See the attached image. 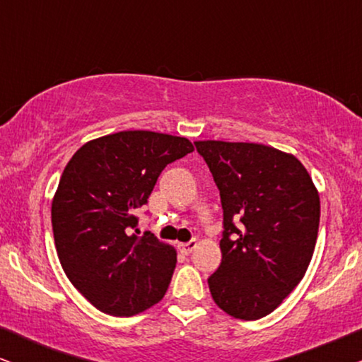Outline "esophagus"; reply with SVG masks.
<instances>
[{"instance_id":"esophagus-1","label":"esophagus","mask_w":362,"mask_h":362,"mask_svg":"<svg viewBox=\"0 0 362 362\" xmlns=\"http://www.w3.org/2000/svg\"><path fill=\"white\" fill-rule=\"evenodd\" d=\"M177 247H180V250L182 252V254L189 255L191 252L194 250L196 247H197V242H196V239H192V240H189V242H185V244H180Z\"/></svg>"}]
</instances>
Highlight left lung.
<instances>
[{
	"mask_svg": "<svg viewBox=\"0 0 362 362\" xmlns=\"http://www.w3.org/2000/svg\"><path fill=\"white\" fill-rule=\"evenodd\" d=\"M219 189V269L207 279L216 305L239 320L272 313L313 257L320 196L295 156L257 143L196 141Z\"/></svg>",
	"mask_w": 362,
	"mask_h": 362,
	"instance_id": "left-lung-1",
	"label": "left lung"
}]
</instances>
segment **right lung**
<instances>
[{
	"label": "right lung",
	"mask_w": 362,
	"mask_h": 362,
	"mask_svg": "<svg viewBox=\"0 0 362 362\" xmlns=\"http://www.w3.org/2000/svg\"><path fill=\"white\" fill-rule=\"evenodd\" d=\"M194 150L182 136L130 130L78 148L52 201L59 260L72 285L113 316H132L165 296L176 250L151 232H136L158 176Z\"/></svg>",
	"instance_id": "1"
}]
</instances>
